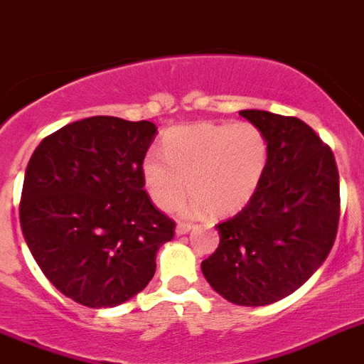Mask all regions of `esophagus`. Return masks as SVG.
Here are the masks:
<instances>
[{
	"label": "esophagus",
	"mask_w": 364,
	"mask_h": 364,
	"mask_svg": "<svg viewBox=\"0 0 364 364\" xmlns=\"http://www.w3.org/2000/svg\"><path fill=\"white\" fill-rule=\"evenodd\" d=\"M191 229H192L191 224H187V222H179V224L176 225V235H187Z\"/></svg>",
	"instance_id": "34e87169"
}]
</instances>
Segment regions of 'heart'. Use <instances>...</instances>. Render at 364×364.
<instances>
[{"label": "heart", "mask_w": 364, "mask_h": 364, "mask_svg": "<svg viewBox=\"0 0 364 364\" xmlns=\"http://www.w3.org/2000/svg\"><path fill=\"white\" fill-rule=\"evenodd\" d=\"M163 155L149 154L142 164L146 188L161 209L183 205L188 215L209 210L229 216L242 210L261 187L268 168V140L257 125L201 124L173 127L163 139Z\"/></svg>", "instance_id": "b5f03b06"}]
</instances>
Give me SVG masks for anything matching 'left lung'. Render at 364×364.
<instances>
[{
	"label": "left lung",
	"instance_id": "obj_1",
	"mask_svg": "<svg viewBox=\"0 0 364 364\" xmlns=\"http://www.w3.org/2000/svg\"><path fill=\"white\" fill-rule=\"evenodd\" d=\"M268 140V168L253 200L216 225L220 244L201 272L235 305L259 307L298 291L337 237L338 170L305 122L268 111L239 112Z\"/></svg>",
	"mask_w": 364,
	"mask_h": 364
}]
</instances>
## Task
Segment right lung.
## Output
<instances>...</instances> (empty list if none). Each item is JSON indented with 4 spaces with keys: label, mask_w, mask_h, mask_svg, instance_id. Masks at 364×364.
Instances as JSON below:
<instances>
[{
    "label": "right lung",
    "mask_w": 364,
    "mask_h": 364,
    "mask_svg": "<svg viewBox=\"0 0 364 364\" xmlns=\"http://www.w3.org/2000/svg\"><path fill=\"white\" fill-rule=\"evenodd\" d=\"M157 127L90 116L46 136L26 168L20 225L36 264L81 305L116 307L144 291L173 224L144 191Z\"/></svg>",
    "instance_id": "add662e5"
}]
</instances>
